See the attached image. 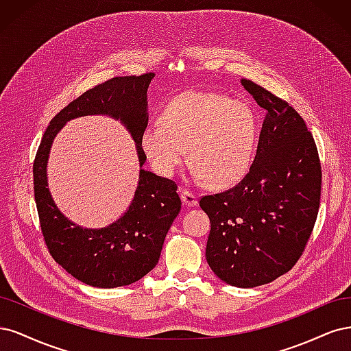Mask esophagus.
<instances>
[{
  "instance_id": "1",
  "label": "esophagus",
  "mask_w": 351,
  "mask_h": 351,
  "mask_svg": "<svg viewBox=\"0 0 351 351\" xmlns=\"http://www.w3.org/2000/svg\"><path fill=\"white\" fill-rule=\"evenodd\" d=\"M180 197H182V202H184V204H185L186 207H194V206H197L198 199H197V195L194 194V192H191V191H188V189H184L182 194H180Z\"/></svg>"
}]
</instances>
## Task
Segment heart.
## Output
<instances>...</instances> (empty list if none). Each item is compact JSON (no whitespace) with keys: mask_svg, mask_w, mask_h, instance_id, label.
<instances>
[{"mask_svg":"<svg viewBox=\"0 0 351 351\" xmlns=\"http://www.w3.org/2000/svg\"><path fill=\"white\" fill-rule=\"evenodd\" d=\"M256 137V117L246 101L213 92H186L165 106L160 123L143 130L140 144L157 173L173 176L189 154L195 179L226 186L251 167Z\"/></svg>","mask_w":351,"mask_h":351,"instance_id":"heart-1","label":"heart"}]
</instances>
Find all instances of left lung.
Segmentation results:
<instances>
[{
	"instance_id": "1",
	"label": "left lung",
	"mask_w": 351,
	"mask_h": 351,
	"mask_svg": "<svg viewBox=\"0 0 351 351\" xmlns=\"http://www.w3.org/2000/svg\"><path fill=\"white\" fill-rule=\"evenodd\" d=\"M267 110L255 160L229 191L206 195L211 223L206 258L234 287H256L286 274L304 251L321 201L322 171L311 131L286 100L242 78Z\"/></svg>"
}]
</instances>
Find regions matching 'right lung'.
<instances>
[{
    "label": "right lung",
    "instance_id": "1",
    "mask_svg": "<svg viewBox=\"0 0 351 351\" xmlns=\"http://www.w3.org/2000/svg\"><path fill=\"white\" fill-rule=\"evenodd\" d=\"M153 73L114 77L74 99L56 114L45 131L33 163V185L45 243L66 273L84 285L114 289L138 281L159 263L167 230L180 211L178 185L172 179L144 171L140 137L149 123L147 88ZM109 114L119 119L138 144L139 186L129 210L101 230H83L54 206L47 188L46 165L54 135L70 119Z\"/></svg>",
    "mask_w": 351,
    "mask_h": 351
}]
</instances>
